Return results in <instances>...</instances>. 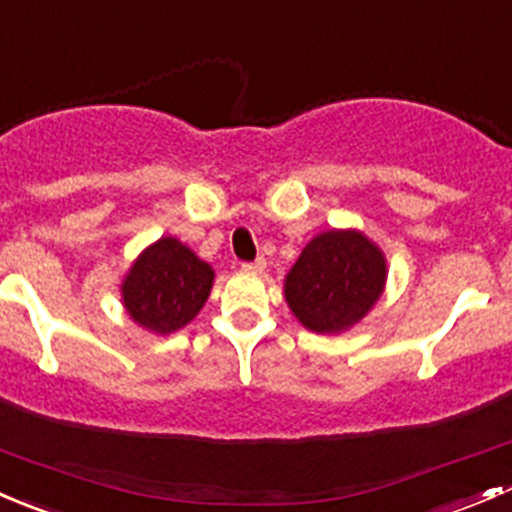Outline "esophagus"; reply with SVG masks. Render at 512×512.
<instances>
[{
	"instance_id": "1",
	"label": "esophagus",
	"mask_w": 512,
	"mask_h": 512,
	"mask_svg": "<svg viewBox=\"0 0 512 512\" xmlns=\"http://www.w3.org/2000/svg\"><path fill=\"white\" fill-rule=\"evenodd\" d=\"M265 267H267L265 257H257V260H252V262H242V270H247V272H262Z\"/></svg>"
}]
</instances>
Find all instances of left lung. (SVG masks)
<instances>
[{"label":"left lung","mask_w":512,"mask_h":512,"mask_svg":"<svg viewBox=\"0 0 512 512\" xmlns=\"http://www.w3.org/2000/svg\"><path fill=\"white\" fill-rule=\"evenodd\" d=\"M386 260L361 232L332 230L317 235L289 270L285 297L307 329L334 334L359 322L379 299Z\"/></svg>","instance_id":"1"}]
</instances>
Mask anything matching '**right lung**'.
<instances>
[{
  "label": "right lung",
  "mask_w": 512,
  "mask_h": 512,
  "mask_svg": "<svg viewBox=\"0 0 512 512\" xmlns=\"http://www.w3.org/2000/svg\"><path fill=\"white\" fill-rule=\"evenodd\" d=\"M213 267L175 237L148 247L123 282V304L133 322L156 334L185 327L213 289Z\"/></svg>",
  "instance_id": "obj_1"
}]
</instances>
